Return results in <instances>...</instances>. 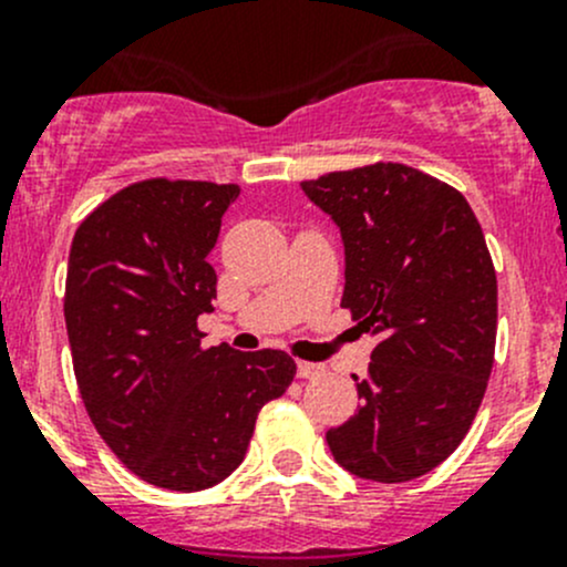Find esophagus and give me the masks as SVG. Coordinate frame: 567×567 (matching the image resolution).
<instances>
[{
    "mask_svg": "<svg viewBox=\"0 0 567 567\" xmlns=\"http://www.w3.org/2000/svg\"><path fill=\"white\" fill-rule=\"evenodd\" d=\"M296 373H299V379H318V375H323V364L299 362L296 364Z\"/></svg>",
    "mask_w": 567,
    "mask_h": 567,
    "instance_id": "1",
    "label": "esophagus"
}]
</instances>
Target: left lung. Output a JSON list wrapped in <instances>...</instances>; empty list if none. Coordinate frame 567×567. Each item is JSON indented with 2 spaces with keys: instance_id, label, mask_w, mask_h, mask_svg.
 Masks as SVG:
<instances>
[{
  "instance_id": "obj_1",
  "label": "left lung",
  "mask_w": 567,
  "mask_h": 567,
  "mask_svg": "<svg viewBox=\"0 0 567 567\" xmlns=\"http://www.w3.org/2000/svg\"><path fill=\"white\" fill-rule=\"evenodd\" d=\"M301 192L346 249L342 307L370 337L362 405L326 433L331 455L373 483H409L466 436L494 368L496 274L461 192L405 164L331 173Z\"/></svg>"
}]
</instances>
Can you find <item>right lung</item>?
<instances>
[{"label": "right lung", "instance_id": "1", "mask_svg": "<svg viewBox=\"0 0 567 567\" xmlns=\"http://www.w3.org/2000/svg\"><path fill=\"white\" fill-rule=\"evenodd\" d=\"M238 186L142 181L79 225L65 326L84 409L114 455L158 488H210L236 472L257 411L285 394V351L203 348L214 310L208 262Z\"/></svg>", "mask_w": 567, "mask_h": 567}]
</instances>
